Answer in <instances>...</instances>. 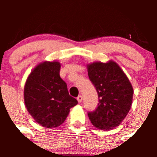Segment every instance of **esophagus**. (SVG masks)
Returning a JSON list of instances; mask_svg holds the SVG:
<instances>
[{
    "label": "esophagus",
    "mask_w": 157,
    "mask_h": 157,
    "mask_svg": "<svg viewBox=\"0 0 157 157\" xmlns=\"http://www.w3.org/2000/svg\"><path fill=\"white\" fill-rule=\"evenodd\" d=\"M82 100H83V96H79L78 97H77V101H78V102H81Z\"/></svg>",
    "instance_id": "1"
}]
</instances>
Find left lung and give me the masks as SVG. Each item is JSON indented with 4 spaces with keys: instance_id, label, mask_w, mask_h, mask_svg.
Segmentation results:
<instances>
[{
    "instance_id": "1",
    "label": "left lung",
    "mask_w": 157,
    "mask_h": 157,
    "mask_svg": "<svg viewBox=\"0 0 157 157\" xmlns=\"http://www.w3.org/2000/svg\"><path fill=\"white\" fill-rule=\"evenodd\" d=\"M90 80L99 96L94 112H89L92 124L98 129L109 131L119 125L131 108L134 90L125 73L115 61L86 64Z\"/></svg>"
}]
</instances>
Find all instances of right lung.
<instances>
[{
  "instance_id": "1",
  "label": "right lung",
  "mask_w": 157,
  "mask_h": 157,
  "mask_svg": "<svg viewBox=\"0 0 157 157\" xmlns=\"http://www.w3.org/2000/svg\"><path fill=\"white\" fill-rule=\"evenodd\" d=\"M60 69L59 61H42L32 70L25 83V105L42 127L58 128L68 116L71 108L77 104L60 77Z\"/></svg>"
}]
</instances>
